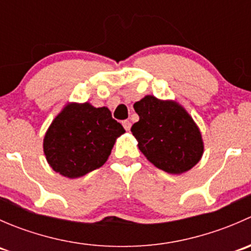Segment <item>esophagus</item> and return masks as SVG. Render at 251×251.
Returning <instances> with one entry per match:
<instances>
[{
  "label": "esophagus",
  "mask_w": 251,
  "mask_h": 251,
  "mask_svg": "<svg viewBox=\"0 0 251 251\" xmlns=\"http://www.w3.org/2000/svg\"><path fill=\"white\" fill-rule=\"evenodd\" d=\"M123 126H124V128H125L126 131H130V128H131V123L128 120H125V121H123Z\"/></svg>",
  "instance_id": "34e87169"
}]
</instances>
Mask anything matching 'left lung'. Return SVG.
Masks as SVG:
<instances>
[{"instance_id":"left-lung-1","label":"left lung","mask_w":251,"mask_h":251,"mask_svg":"<svg viewBox=\"0 0 251 251\" xmlns=\"http://www.w3.org/2000/svg\"><path fill=\"white\" fill-rule=\"evenodd\" d=\"M140 120L131 127L147 159L168 174L181 175L199 163L204 142L198 125L179 103L146 96L133 104Z\"/></svg>"}]
</instances>
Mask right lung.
Instances as JSON below:
<instances>
[{"instance_id": "right-lung-1", "label": "right lung", "mask_w": 251, "mask_h": 251, "mask_svg": "<svg viewBox=\"0 0 251 251\" xmlns=\"http://www.w3.org/2000/svg\"><path fill=\"white\" fill-rule=\"evenodd\" d=\"M125 133L107 107L68 103L53 119L44 137V153L50 168L77 178L104 165L116 138Z\"/></svg>"}]
</instances>
